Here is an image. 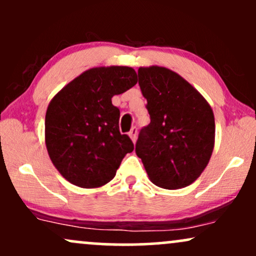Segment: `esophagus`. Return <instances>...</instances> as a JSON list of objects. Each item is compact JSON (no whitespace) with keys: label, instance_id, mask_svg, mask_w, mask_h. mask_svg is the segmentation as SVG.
I'll return each mask as SVG.
<instances>
[{"label":"esophagus","instance_id":"34e87169","mask_svg":"<svg viewBox=\"0 0 256 256\" xmlns=\"http://www.w3.org/2000/svg\"><path fill=\"white\" fill-rule=\"evenodd\" d=\"M128 136L132 140V142H136V138H137V128H132L131 131L128 132Z\"/></svg>","mask_w":256,"mask_h":256}]
</instances>
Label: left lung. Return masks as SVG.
I'll use <instances>...</instances> for the list:
<instances>
[{
    "label": "left lung",
    "instance_id": "left-lung-1",
    "mask_svg": "<svg viewBox=\"0 0 256 256\" xmlns=\"http://www.w3.org/2000/svg\"><path fill=\"white\" fill-rule=\"evenodd\" d=\"M138 84L148 102L150 124L140 132L137 156L152 183L168 190L188 186L212 156V107L189 82L166 67H140Z\"/></svg>",
    "mask_w": 256,
    "mask_h": 256
}]
</instances>
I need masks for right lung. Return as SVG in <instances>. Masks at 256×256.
Segmentation results:
<instances>
[{
  "label": "right lung",
  "mask_w": 256,
  "mask_h": 256,
  "mask_svg": "<svg viewBox=\"0 0 256 256\" xmlns=\"http://www.w3.org/2000/svg\"><path fill=\"white\" fill-rule=\"evenodd\" d=\"M137 80L132 67H94L64 85L49 102L44 124L46 150L55 168L71 184L85 189L104 186L134 150L130 137L120 134V112L112 98Z\"/></svg>",
  "instance_id": "1"
}]
</instances>
